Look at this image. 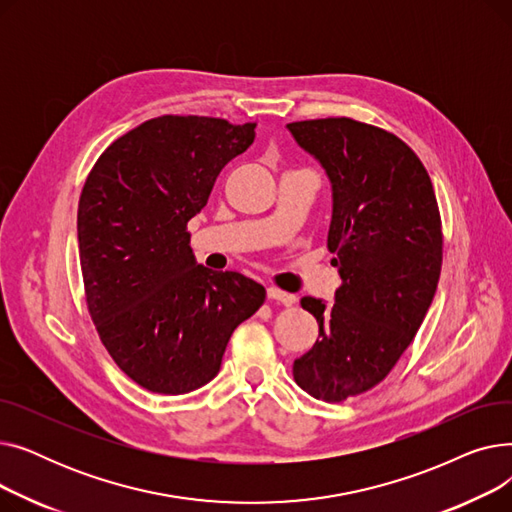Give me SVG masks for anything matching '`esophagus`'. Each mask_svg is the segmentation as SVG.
<instances>
[{
  "label": "esophagus",
  "mask_w": 512,
  "mask_h": 512,
  "mask_svg": "<svg viewBox=\"0 0 512 512\" xmlns=\"http://www.w3.org/2000/svg\"><path fill=\"white\" fill-rule=\"evenodd\" d=\"M267 299L270 301H278V303H282V305H286V307H290L294 301V294H288V292H284V290H280V288H276V286H270L267 288Z\"/></svg>",
  "instance_id": "34e87169"
}]
</instances>
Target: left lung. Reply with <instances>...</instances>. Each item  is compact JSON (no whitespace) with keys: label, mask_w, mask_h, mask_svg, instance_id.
I'll return each mask as SVG.
<instances>
[{"label":"left lung","mask_w":512,"mask_h":512,"mask_svg":"<svg viewBox=\"0 0 512 512\" xmlns=\"http://www.w3.org/2000/svg\"><path fill=\"white\" fill-rule=\"evenodd\" d=\"M332 184L328 249L342 286L334 303L303 297L319 338L292 365L294 382L326 402L380 384L434 301L442 228L432 180L396 134L351 118L286 124Z\"/></svg>","instance_id":"1"}]
</instances>
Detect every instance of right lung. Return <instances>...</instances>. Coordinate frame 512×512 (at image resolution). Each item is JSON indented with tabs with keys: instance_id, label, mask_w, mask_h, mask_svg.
Instances as JSON below:
<instances>
[{
	"instance_id": "1",
	"label": "right lung",
	"mask_w": 512,
	"mask_h": 512,
	"mask_svg": "<svg viewBox=\"0 0 512 512\" xmlns=\"http://www.w3.org/2000/svg\"><path fill=\"white\" fill-rule=\"evenodd\" d=\"M255 126L159 116L107 147L78 201V253L93 324L116 365L149 392L186 394L220 371L265 288L197 263L186 224Z\"/></svg>"
}]
</instances>
